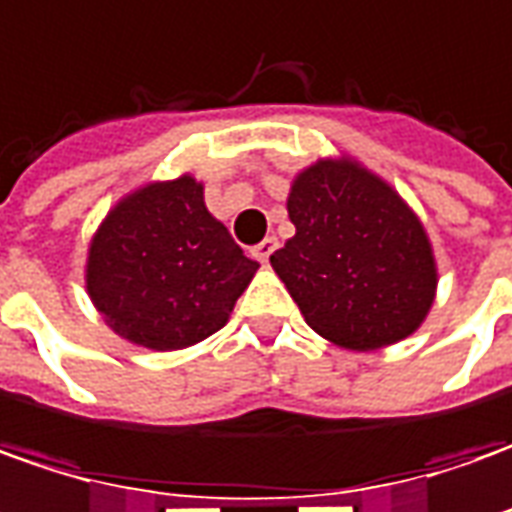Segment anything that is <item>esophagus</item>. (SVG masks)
Returning a JSON list of instances; mask_svg holds the SVG:
<instances>
[{
	"instance_id": "obj_1",
	"label": "esophagus",
	"mask_w": 512,
	"mask_h": 512,
	"mask_svg": "<svg viewBox=\"0 0 512 512\" xmlns=\"http://www.w3.org/2000/svg\"><path fill=\"white\" fill-rule=\"evenodd\" d=\"M274 249H277V240H274V238H266V240H260V243H257L255 249H252V255H255L257 260H260V263H266V260L272 257Z\"/></svg>"
}]
</instances>
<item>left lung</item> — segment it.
<instances>
[{
  "instance_id": "left-lung-1",
  "label": "left lung",
  "mask_w": 512,
  "mask_h": 512,
  "mask_svg": "<svg viewBox=\"0 0 512 512\" xmlns=\"http://www.w3.org/2000/svg\"><path fill=\"white\" fill-rule=\"evenodd\" d=\"M286 206L297 232L272 269L320 337L377 351L422 326L436 294L431 240L382 178L326 158L294 178Z\"/></svg>"
}]
</instances>
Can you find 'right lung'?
Wrapping results in <instances>:
<instances>
[{
  "label": "right lung",
  "mask_w": 512,
  "mask_h": 512,
  "mask_svg": "<svg viewBox=\"0 0 512 512\" xmlns=\"http://www.w3.org/2000/svg\"><path fill=\"white\" fill-rule=\"evenodd\" d=\"M192 175L135 189L110 209L87 252V294L115 334L175 351L221 331L255 277Z\"/></svg>",
  "instance_id": "add662e5"
}]
</instances>
